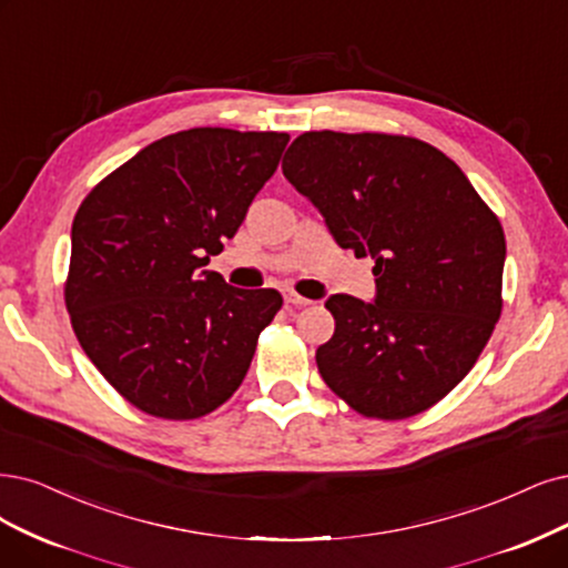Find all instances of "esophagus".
I'll list each match as a JSON object with an SVG mask.
<instances>
[{
  "instance_id": "34e87169",
  "label": "esophagus",
  "mask_w": 568,
  "mask_h": 568,
  "mask_svg": "<svg viewBox=\"0 0 568 568\" xmlns=\"http://www.w3.org/2000/svg\"><path fill=\"white\" fill-rule=\"evenodd\" d=\"M285 304H292V306H308V304H313V302L306 300V297H302V295H297V292H285Z\"/></svg>"
}]
</instances>
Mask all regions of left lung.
<instances>
[{"instance_id": "8db88e82", "label": "left lung", "mask_w": 568, "mask_h": 568, "mask_svg": "<svg viewBox=\"0 0 568 568\" xmlns=\"http://www.w3.org/2000/svg\"><path fill=\"white\" fill-rule=\"evenodd\" d=\"M283 175L329 234L372 257L376 300L332 295L323 382L367 418L422 414L454 390L503 308L506 234L464 171L433 144L388 133L308 131Z\"/></svg>"}]
</instances>
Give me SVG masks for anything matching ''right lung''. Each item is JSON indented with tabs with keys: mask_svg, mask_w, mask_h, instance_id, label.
<instances>
[{
	"mask_svg": "<svg viewBox=\"0 0 568 568\" xmlns=\"http://www.w3.org/2000/svg\"><path fill=\"white\" fill-rule=\"evenodd\" d=\"M290 135L189 129L146 144L81 201L65 306L114 390L168 422L224 405L241 386L276 290H239L210 255L234 239Z\"/></svg>",
	"mask_w": 568,
	"mask_h": 568,
	"instance_id": "1",
	"label": "right lung"
}]
</instances>
